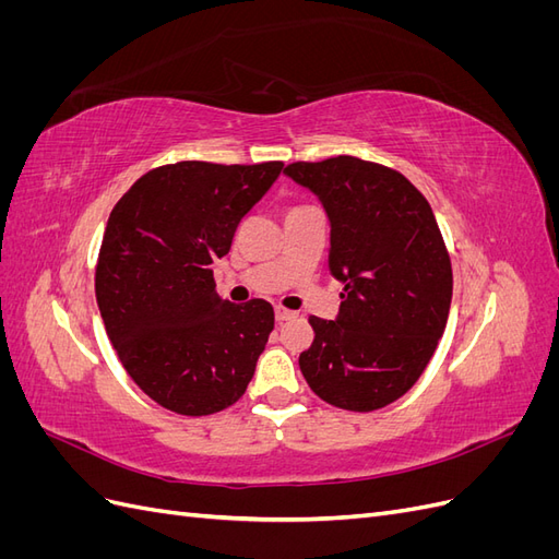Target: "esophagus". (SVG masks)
<instances>
[{
    "mask_svg": "<svg viewBox=\"0 0 559 559\" xmlns=\"http://www.w3.org/2000/svg\"><path fill=\"white\" fill-rule=\"evenodd\" d=\"M296 317V312H292V310H286V308H282V306H277L275 308V319L280 321V324H282V321H289V319H294Z\"/></svg>",
    "mask_w": 559,
    "mask_h": 559,
    "instance_id": "34e87169",
    "label": "esophagus"
}]
</instances>
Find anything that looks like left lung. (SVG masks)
Masks as SVG:
<instances>
[{
  "mask_svg": "<svg viewBox=\"0 0 559 559\" xmlns=\"http://www.w3.org/2000/svg\"><path fill=\"white\" fill-rule=\"evenodd\" d=\"M284 175L324 205L329 267L345 284L335 321L310 317L302 378L335 408H384L425 373L448 324L452 265L431 205L401 173L354 156Z\"/></svg>",
  "mask_w": 559,
  "mask_h": 559,
  "instance_id": "8db88e82",
  "label": "left lung"
}]
</instances>
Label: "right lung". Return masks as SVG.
I'll return each mask as SVG.
<instances>
[{
	"instance_id": "right-lung-1",
	"label": "right lung",
	"mask_w": 559,
	"mask_h": 559,
	"mask_svg": "<svg viewBox=\"0 0 559 559\" xmlns=\"http://www.w3.org/2000/svg\"><path fill=\"white\" fill-rule=\"evenodd\" d=\"M284 163L181 160L146 173L109 214L95 296L128 376L163 408L202 417L238 401L275 326L263 298L216 294L212 263Z\"/></svg>"
}]
</instances>
